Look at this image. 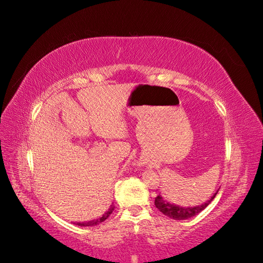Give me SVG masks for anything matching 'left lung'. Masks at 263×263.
Listing matches in <instances>:
<instances>
[{
  "mask_svg": "<svg viewBox=\"0 0 263 263\" xmlns=\"http://www.w3.org/2000/svg\"><path fill=\"white\" fill-rule=\"evenodd\" d=\"M217 192L212 195L210 200L206 201L205 203L195 205V206H180L176 204H172L170 202H167L165 199L161 198V195L159 194L155 198V205L156 208H157L160 212H163L165 216L173 218V219L175 220H184V219H187V218H191L195 215H198L199 212L205 209L206 205H208L211 201L215 199Z\"/></svg>",
  "mask_w": 263,
  "mask_h": 263,
  "instance_id": "obj_1",
  "label": "left lung"
}]
</instances>
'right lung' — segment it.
I'll list each match as a JSON object with an SVG mask.
<instances>
[{"mask_svg":"<svg viewBox=\"0 0 263 263\" xmlns=\"http://www.w3.org/2000/svg\"><path fill=\"white\" fill-rule=\"evenodd\" d=\"M113 210H114V205L111 204L109 206V209L106 211L102 217L98 218V219H95V220L88 221V222H77V225L78 226H95V225H97V224H99V222H103L105 219H107V218L109 217V215L111 214V212H113Z\"/></svg>","mask_w":263,"mask_h":263,"instance_id":"1","label":"right lung"}]
</instances>
